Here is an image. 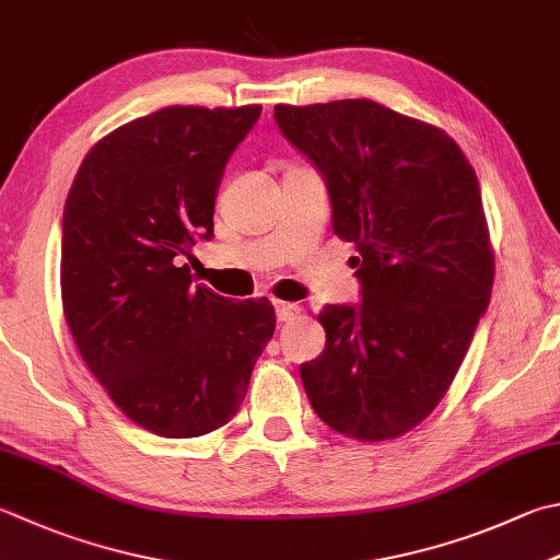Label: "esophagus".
<instances>
[{
  "instance_id": "34e87169",
  "label": "esophagus",
  "mask_w": 560,
  "mask_h": 560,
  "mask_svg": "<svg viewBox=\"0 0 560 560\" xmlns=\"http://www.w3.org/2000/svg\"><path fill=\"white\" fill-rule=\"evenodd\" d=\"M276 314H278L280 322H290L300 314V307H298V304H292V302H280L278 300L276 302Z\"/></svg>"
}]
</instances>
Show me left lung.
Returning a JSON list of instances; mask_svg holds the SVG:
<instances>
[{
	"instance_id": "8db88e82",
	"label": "left lung",
	"mask_w": 560,
	"mask_h": 560,
	"mask_svg": "<svg viewBox=\"0 0 560 560\" xmlns=\"http://www.w3.org/2000/svg\"><path fill=\"white\" fill-rule=\"evenodd\" d=\"M324 175L334 234L355 244L363 302L326 304L304 393L334 431L397 439L444 399L490 304L494 258L476 171L446 131L373 100L278 104Z\"/></svg>"
}]
</instances>
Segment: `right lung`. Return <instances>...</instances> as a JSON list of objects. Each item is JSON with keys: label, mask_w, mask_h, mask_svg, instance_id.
Wrapping results in <instances>:
<instances>
[{"label": "right lung", "mask_w": 560, "mask_h": 560, "mask_svg": "<svg viewBox=\"0 0 560 560\" xmlns=\"http://www.w3.org/2000/svg\"><path fill=\"white\" fill-rule=\"evenodd\" d=\"M260 104L165 107L119 126L84 155L62 212L60 294L90 373L133 424L165 439L224 427L276 331L262 300L192 284L197 238Z\"/></svg>", "instance_id": "add662e5"}]
</instances>
